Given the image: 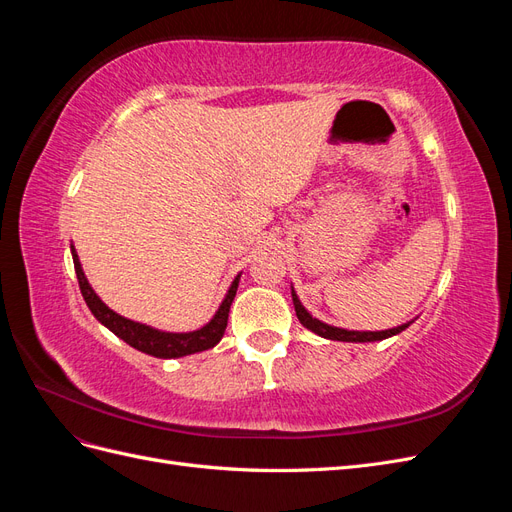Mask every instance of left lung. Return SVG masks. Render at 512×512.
<instances>
[{
  "instance_id": "obj_1",
  "label": "left lung",
  "mask_w": 512,
  "mask_h": 512,
  "mask_svg": "<svg viewBox=\"0 0 512 512\" xmlns=\"http://www.w3.org/2000/svg\"><path fill=\"white\" fill-rule=\"evenodd\" d=\"M292 303H294V312H297V318L305 329L314 331L316 335H320L324 339H335V342H380V339L393 337L410 327V322H408V324H401V327H395L389 331H346V329H337V327H331V324H324V322L312 318V314H309L307 309L301 305V301L297 299L294 290H292Z\"/></svg>"
}]
</instances>
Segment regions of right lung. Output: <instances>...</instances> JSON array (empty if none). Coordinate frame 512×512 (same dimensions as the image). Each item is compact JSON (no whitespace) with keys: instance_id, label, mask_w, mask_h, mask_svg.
I'll return each mask as SVG.
<instances>
[{"instance_id":"right-lung-1","label":"right lung","mask_w":512,"mask_h":512,"mask_svg":"<svg viewBox=\"0 0 512 512\" xmlns=\"http://www.w3.org/2000/svg\"><path fill=\"white\" fill-rule=\"evenodd\" d=\"M72 260H74L76 280H79V288L83 292V299H85L87 307L91 309V314H94L106 329H111L117 337H121L123 342L130 344L132 348L156 356V359H177V356L209 350L224 337L226 324H228V312H230L232 299H235V294H237L241 275L235 277V282H232L226 299L222 301V305L218 309V314H215L213 320L209 324H205L203 329L192 331V333H164V331L147 327V324L123 318V316L115 314L113 309H108L100 301L98 294L91 290L87 277L81 269L79 256H76L74 245H72Z\"/></svg>"}]
</instances>
